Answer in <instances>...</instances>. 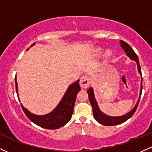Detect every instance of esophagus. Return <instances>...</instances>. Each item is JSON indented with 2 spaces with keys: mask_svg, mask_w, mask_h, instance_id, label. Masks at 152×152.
Segmentation results:
<instances>
[{
  "mask_svg": "<svg viewBox=\"0 0 152 152\" xmlns=\"http://www.w3.org/2000/svg\"><path fill=\"white\" fill-rule=\"evenodd\" d=\"M89 85V79L87 76H84L80 79V86L81 88L86 89Z\"/></svg>",
  "mask_w": 152,
  "mask_h": 152,
  "instance_id": "esophagus-1",
  "label": "esophagus"
}]
</instances>
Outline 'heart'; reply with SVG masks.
Masks as SVG:
<instances>
[{
  "label": "heart",
  "instance_id": "heart-1",
  "mask_svg": "<svg viewBox=\"0 0 152 152\" xmlns=\"http://www.w3.org/2000/svg\"><path fill=\"white\" fill-rule=\"evenodd\" d=\"M110 55V52H108V51H107V52H105V55L108 56Z\"/></svg>",
  "mask_w": 152,
  "mask_h": 152
}]
</instances>
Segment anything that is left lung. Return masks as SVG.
<instances>
[{"label": "left lung", "instance_id": "left-lung-1", "mask_svg": "<svg viewBox=\"0 0 152 152\" xmlns=\"http://www.w3.org/2000/svg\"><path fill=\"white\" fill-rule=\"evenodd\" d=\"M120 45L121 47L124 49V52L126 53V55L128 56L131 60H134V61L136 62L137 66H138V70L139 73L141 76V82H140V95L139 98H138L137 103L135 104V107L132 108V110L128 112L127 114L122 115L120 116H108V115L105 114L104 113L102 112L101 111L99 108L98 105L95 100V95H94V91L92 87L89 88L87 89V93H88L89 96V100L90 102L91 105L92 107V112H93V116L94 118L96 119L97 122H98L100 124H103L105 126H114V125H117V124H122V123L126 122L127 119H129L132 115L134 114L135 111H136L137 107H138V103H139L140 96H141V92H142V74H141V70H140V66L139 63V60H138V56H137L135 52H134L133 49L130 47V46L128 44H127L126 42H124V41L120 40Z\"/></svg>", "mask_w": 152, "mask_h": 152}]
</instances>
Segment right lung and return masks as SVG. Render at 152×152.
Returning <instances> with one entry per match:
<instances>
[{"mask_svg":"<svg viewBox=\"0 0 152 152\" xmlns=\"http://www.w3.org/2000/svg\"><path fill=\"white\" fill-rule=\"evenodd\" d=\"M35 44L36 43L32 44L31 47ZM15 84L16 92H17V96H18V86H17V77H15ZM80 90L81 87L79 86V80H77L68 87L62 100H60L59 104L57 105L55 109L52 112L45 115L33 114L30 113L28 109H26L22 105V103L21 106L24 113L32 122L43 127V128L55 130V129L63 127L71 119L76 96H77L78 92Z\"/></svg>","mask_w":152,"mask_h":152,"instance_id":"1","label":"right lung"}]
</instances>
